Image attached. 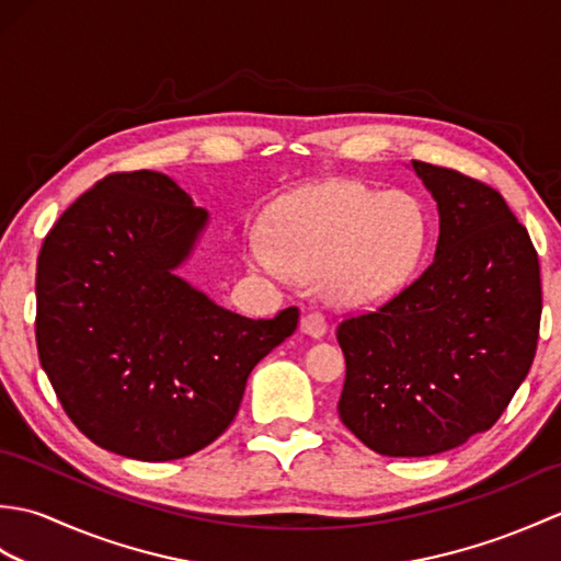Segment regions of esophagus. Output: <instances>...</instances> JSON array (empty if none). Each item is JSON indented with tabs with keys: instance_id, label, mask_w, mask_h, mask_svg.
I'll return each instance as SVG.
<instances>
[{
	"instance_id": "esophagus-1",
	"label": "esophagus",
	"mask_w": 561,
	"mask_h": 561,
	"mask_svg": "<svg viewBox=\"0 0 561 561\" xmlns=\"http://www.w3.org/2000/svg\"><path fill=\"white\" fill-rule=\"evenodd\" d=\"M301 328H304L306 335L323 337L325 330H328V320H325V316L320 313V311H308L304 316V320H301Z\"/></svg>"
}]
</instances>
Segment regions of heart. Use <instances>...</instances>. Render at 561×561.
<instances>
[{"mask_svg":"<svg viewBox=\"0 0 561 561\" xmlns=\"http://www.w3.org/2000/svg\"><path fill=\"white\" fill-rule=\"evenodd\" d=\"M267 238H248L250 265L287 277H320L330 301L383 299L410 277L424 243L420 207L400 193L380 195L352 181L320 183L284 197Z\"/></svg>","mask_w":561,"mask_h":561,"instance_id":"b5f03b06","label":"heart"}]
</instances>
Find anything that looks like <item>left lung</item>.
Listing matches in <instances>:
<instances>
[{"instance_id": "8db88e82", "label": "left lung", "mask_w": 561, "mask_h": 561, "mask_svg": "<svg viewBox=\"0 0 561 561\" xmlns=\"http://www.w3.org/2000/svg\"><path fill=\"white\" fill-rule=\"evenodd\" d=\"M438 205L436 255L374 311L347 316L337 412L364 446L424 458L496 424L540 337V262L499 190L412 161Z\"/></svg>"}]
</instances>
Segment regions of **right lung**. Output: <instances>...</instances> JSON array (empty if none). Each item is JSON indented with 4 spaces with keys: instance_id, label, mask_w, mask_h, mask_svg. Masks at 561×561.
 Here are the masks:
<instances>
[{
    "instance_id": "obj_1",
    "label": "right lung",
    "mask_w": 561,
    "mask_h": 561,
    "mask_svg": "<svg viewBox=\"0 0 561 561\" xmlns=\"http://www.w3.org/2000/svg\"><path fill=\"white\" fill-rule=\"evenodd\" d=\"M207 211L157 171L111 173L47 231L35 274V342L62 410L93 444L147 462L219 438L255 364L294 335L226 311L175 274Z\"/></svg>"
}]
</instances>
